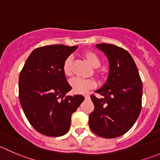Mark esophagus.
Here are the masks:
<instances>
[{
	"label": "esophagus",
	"instance_id": "1",
	"mask_svg": "<svg viewBox=\"0 0 160 160\" xmlns=\"http://www.w3.org/2000/svg\"><path fill=\"white\" fill-rule=\"evenodd\" d=\"M83 96H84V98L86 100H88L90 98V96L88 94H84V95H83Z\"/></svg>",
	"mask_w": 160,
	"mask_h": 160
}]
</instances>
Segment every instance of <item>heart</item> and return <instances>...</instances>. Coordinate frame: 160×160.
I'll return each mask as SVG.
<instances>
[{
    "instance_id": "obj_1",
    "label": "heart",
    "mask_w": 160,
    "mask_h": 160,
    "mask_svg": "<svg viewBox=\"0 0 160 160\" xmlns=\"http://www.w3.org/2000/svg\"><path fill=\"white\" fill-rule=\"evenodd\" d=\"M84 56L88 62L94 68H98L101 64V61L98 55L92 51H88L84 53ZM73 61V56H69L65 59L62 65V71L67 77L72 75V65ZM70 84L72 90L77 93H84L88 90L96 88L97 82L93 79L82 78V77H74L71 79Z\"/></svg>"
}]
</instances>
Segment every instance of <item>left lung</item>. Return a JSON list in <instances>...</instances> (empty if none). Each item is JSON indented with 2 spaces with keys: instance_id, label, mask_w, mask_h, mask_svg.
Here are the masks:
<instances>
[{
  "instance_id": "obj_1",
  "label": "left lung",
  "mask_w": 160,
  "mask_h": 160,
  "mask_svg": "<svg viewBox=\"0 0 160 160\" xmlns=\"http://www.w3.org/2000/svg\"><path fill=\"white\" fill-rule=\"evenodd\" d=\"M109 61L105 84L90 95L94 110L89 116V126L98 136L117 138L126 133L136 122L142 109V83L135 61L125 49L112 44L97 45Z\"/></svg>"
}]
</instances>
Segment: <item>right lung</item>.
<instances>
[{"mask_svg": "<svg viewBox=\"0 0 160 160\" xmlns=\"http://www.w3.org/2000/svg\"><path fill=\"white\" fill-rule=\"evenodd\" d=\"M77 46L52 45L34 49L19 75V101L27 119L46 136L65 135L71 116L84 100L80 94L67 96L71 90L62 65Z\"/></svg>", "mask_w": 160, "mask_h": 160, "instance_id": "add662e5", "label": "right lung"}]
</instances>
